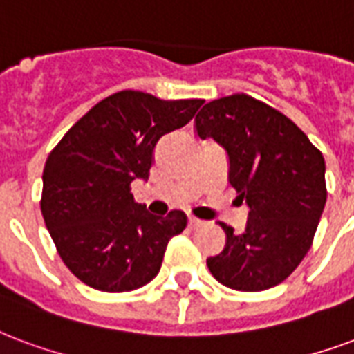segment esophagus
<instances>
[{"label": "esophagus", "instance_id": "34e87169", "mask_svg": "<svg viewBox=\"0 0 354 354\" xmlns=\"http://www.w3.org/2000/svg\"><path fill=\"white\" fill-rule=\"evenodd\" d=\"M204 221H201V219H197V217L189 216V227L191 229H197V227H203Z\"/></svg>", "mask_w": 354, "mask_h": 354}]
</instances>
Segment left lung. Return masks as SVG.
Instances as JSON below:
<instances>
[{
    "instance_id": "obj_1",
    "label": "left lung",
    "mask_w": 354,
    "mask_h": 354,
    "mask_svg": "<svg viewBox=\"0 0 354 354\" xmlns=\"http://www.w3.org/2000/svg\"><path fill=\"white\" fill-rule=\"evenodd\" d=\"M201 138L227 150L229 182L250 206L242 232L225 223L223 251L206 261L225 287H276L310 251L326 203L324 157L300 127L248 93L206 103L195 118Z\"/></svg>"
}]
</instances>
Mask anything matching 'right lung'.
<instances>
[{
	"instance_id": "obj_1",
	"label": "right lung",
	"mask_w": 354,
	"mask_h": 354,
	"mask_svg": "<svg viewBox=\"0 0 354 354\" xmlns=\"http://www.w3.org/2000/svg\"><path fill=\"white\" fill-rule=\"evenodd\" d=\"M203 103L118 91L86 112L50 151L41 212L59 257L82 283L125 292L157 276L167 243L185 229L187 216H151L135 203L131 182L148 180L157 140L184 127Z\"/></svg>"
}]
</instances>
